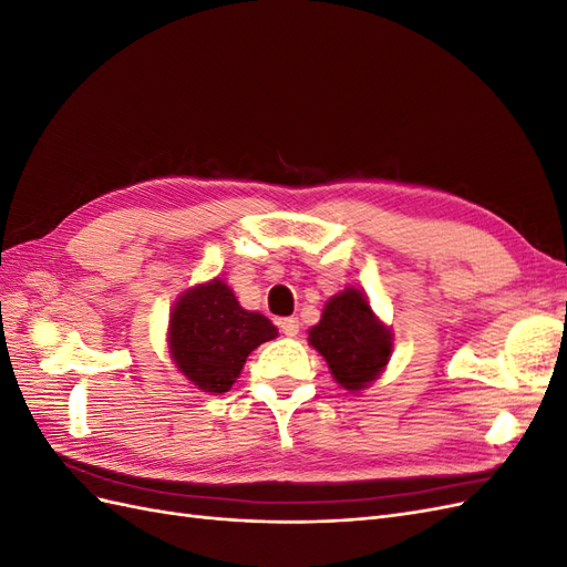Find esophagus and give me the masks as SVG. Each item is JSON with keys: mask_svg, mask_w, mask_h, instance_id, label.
Instances as JSON below:
<instances>
[{"mask_svg": "<svg viewBox=\"0 0 567 567\" xmlns=\"http://www.w3.org/2000/svg\"><path fill=\"white\" fill-rule=\"evenodd\" d=\"M279 326H281V333H284V336H288V338L298 336V331H300V321H298V317H286V319H281V321H279Z\"/></svg>", "mask_w": 567, "mask_h": 567, "instance_id": "obj_1", "label": "esophagus"}]
</instances>
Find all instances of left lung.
Here are the masks:
<instances>
[{
	"mask_svg": "<svg viewBox=\"0 0 567 567\" xmlns=\"http://www.w3.org/2000/svg\"><path fill=\"white\" fill-rule=\"evenodd\" d=\"M310 346L326 359L333 379L350 392L364 390L392 354V329L373 315L362 290L346 288L326 302L310 329Z\"/></svg>",
	"mask_w": 567,
	"mask_h": 567,
	"instance_id": "obj_1",
	"label": "left lung"
}]
</instances>
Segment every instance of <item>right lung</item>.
Listing matches in <instances>:
<instances>
[{
	"instance_id": "obj_1",
	"label": "right lung",
	"mask_w": 567,
	"mask_h": 567,
	"mask_svg": "<svg viewBox=\"0 0 567 567\" xmlns=\"http://www.w3.org/2000/svg\"><path fill=\"white\" fill-rule=\"evenodd\" d=\"M279 331L260 312L238 305L234 290L213 279L184 290L169 315L167 346L177 369L203 392H227L248 354Z\"/></svg>"
}]
</instances>
